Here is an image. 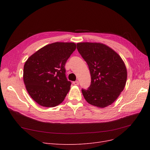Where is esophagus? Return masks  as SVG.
<instances>
[{"instance_id":"34e87169","label":"esophagus","mask_w":150,"mask_h":150,"mask_svg":"<svg viewBox=\"0 0 150 150\" xmlns=\"http://www.w3.org/2000/svg\"><path fill=\"white\" fill-rule=\"evenodd\" d=\"M73 84H74V85H79V81H74V82H73Z\"/></svg>"}]
</instances>
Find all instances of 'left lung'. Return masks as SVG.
<instances>
[{
  "instance_id": "1",
  "label": "left lung",
  "mask_w": 150,
  "mask_h": 150,
  "mask_svg": "<svg viewBox=\"0 0 150 150\" xmlns=\"http://www.w3.org/2000/svg\"><path fill=\"white\" fill-rule=\"evenodd\" d=\"M77 49L87 62L91 84L82 89L86 101L99 108L110 106L123 91L127 71L121 57L112 49L101 43L81 42Z\"/></svg>"
}]
</instances>
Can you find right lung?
Segmentation results:
<instances>
[{
	"instance_id": "obj_1",
	"label": "right lung",
	"mask_w": 150,
	"mask_h": 150,
	"mask_svg": "<svg viewBox=\"0 0 150 150\" xmlns=\"http://www.w3.org/2000/svg\"><path fill=\"white\" fill-rule=\"evenodd\" d=\"M73 42H54L40 49L25 62L24 82L34 100L44 107L61 104L70 89L65 64L73 53Z\"/></svg>"
}]
</instances>
